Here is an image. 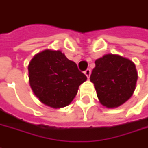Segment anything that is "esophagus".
Segmentation results:
<instances>
[{"mask_svg": "<svg viewBox=\"0 0 148 148\" xmlns=\"http://www.w3.org/2000/svg\"><path fill=\"white\" fill-rule=\"evenodd\" d=\"M90 73H91V71H90V69H87L86 71H84V74H85V76H86L87 77H90Z\"/></svg>", "mask_w": 148, "mask_h": 148, "instance_id": "esophagus-1", "label": "esophagus"}]
</instances>
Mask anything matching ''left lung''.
<instances>
[{
    "mask_svg": "<svg viewBox=\"0 0 148 148\" xmlns=\"http://www.w3.org/2000/svg\"><path fill=\"white\" fill-rule=\"evenodd\" d=\"M95 64L90 80L103 106L118 107L131 98L138 79L135 64L131 60L108 54L97 59Z\"/></svg>",
    "mask_w": 148,
    "mask_h": 148,
    "instance_id": "8db88e82",
    "label": "left lung"
}]
</instances>
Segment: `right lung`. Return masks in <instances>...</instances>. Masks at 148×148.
<instances>
[{"label":"right lung","mask_w":148,"mask_h":148,"mask_svg":"<svg viewBox=\"0 0 148 148\" xmlns=\"http://www.w3.org/2000/svg\"><path fill=\"white\" fill-rule=\"evenodd\" d=\"M30 87L39 100L53 108L68 106L86 79L76 63L69 60L60 50H43L29 64Z\"/></svg>","instance_id":"obj_1"}]
</instances>
